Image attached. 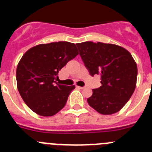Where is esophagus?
I'll list each match as a JSON object with an SVG mask.
<instances>
[{
    "mask_svg": "<svg viewBox=\"0 0 152 152\" xmlns=\"http://www.w3.org/2000/svg\"><path fill=\"white\" fill-rule=\"evenodd\" d=\"M77 88H79V89H80V90H84V88H85V87H77Z\"/></svg>",
    "mask_w": 152,
    "mask_h": 152,
    "instance_id": "34e87169",
    "label": "esophagus"
}]
</instances>
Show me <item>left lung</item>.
<instances>
[{
	"label": "left lung",
	"instance_id": "1",
	"mask_svg": "<svg viewBox=\"0 0 152 152\" xmlns=\"http://www.w3.org/2000/svg\"><path fill=\"white\" fill-rule=\"evenodd\" d=\"M76 45L90 75H100L101 86L93 89L88 104L103 115L119 111L136 86L138 70L133 58L124 48L114 44L84 42Z\"/></svg>",
	"mask_w": 152,
	"mask_h": 152
}]
</instances>
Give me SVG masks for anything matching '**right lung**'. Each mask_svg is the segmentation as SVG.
Wrapping results in <instances>:
<instances>
[{"label": "right lung", "mask_w": 152, "mask_h": 152, "mask_svg": "<svg viewBox=\"0 0 152 152\" xmlns=\"http://www.w3.org/2000/svg\"><path fill=\"white\" fill-rule=\"evenodd\" d=\"M78 54L75 44L58 42L40 44L23 56L17 68L19 93L33 112L52 116L66 104L75 86L56 83L58 71Z\"/></svg>", "instance_id": "1"}]
</instances>
